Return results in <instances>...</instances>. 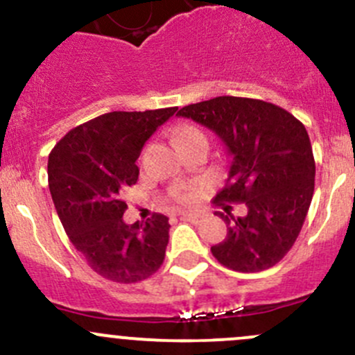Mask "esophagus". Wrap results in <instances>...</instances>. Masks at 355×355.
<instances>
[{
    "label": "esophagus",
    "mask_w": 355,
    "mask_h": 355,
    "mask_svg": "<svg viewBox=\"0 0 355 355\" xmlns=\"http://www.w3.org/2000/svg\"><path fill=\"white\" fill-rule=\"evenodd\" d=\"M178 216L185 221H191V223H199L200 221L199 214H194V213H178Z\"/></svg>",
    "instance_id": "1"
}]
</instances>
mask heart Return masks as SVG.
<instances>
[{"mask_svg": "<svg viewBox=\"0 0 355 355\" xmlns=\"http://www.w3.org/2000/svg\"><path fill=\"white\" fill-rule=\"evenodd\" d=\"M196 137H204L202 132L199 130V128L196 127H182L178 128L177 134H175V141H177L178 146L185 144L187 141H191V139H196ZM171 199L175 200V202L182 204V206H187V204H192L196 199V194L192 189H187V187H177L171 191Z\"/></svg>", "mask_w": 355, "mask_h": 355, "instance_id": "b5f03b06", "label": "heart"}]
</instances>
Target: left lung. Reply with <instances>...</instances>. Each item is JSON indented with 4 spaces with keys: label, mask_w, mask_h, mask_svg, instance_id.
<instances>
[{
    "label": "left lung",
    "mask_w": 355,
    "mask_h": 355,
    "mask_svg": "<svg viewBox=\"0 0 355 355\" xmlns=\"http://www.w3.org/2000/svg\"><path fill=\"white\" fill-rule=\"evenodd\" d=\"M178 116L213 130L232 156L228 180L216 200L225 213L227 237L211 252L241 273L275 266L292 249L314 192L313 148L306 127L287 110L261 99L220 96L184 106ZM228 202H244L235 218Z\"/></svg>",
    "instance_id": "obj_1"
}]
</instances>
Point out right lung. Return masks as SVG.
I'll return each instance as SVG.
<instances>
[{
  "mask_svg": "<svg viewBox=\"0 0 355 355\" xmlns=\"http://www.w3.org/2000/svg\"><path fill=\"white\" fill-rule=\"evenodd\" d=\"M177 108L111 111L85 121L55 146L48 182L68 239L103 278L135 284L164 261L170 223L155 213L146 223L127 225L121 194L135 185V164L146 141Z\"/></svg>",
  "mask_w": 355,
  "mask_h": 355,
  "instance_id": "1",
  "label": "right lung"
}]
</instances>
